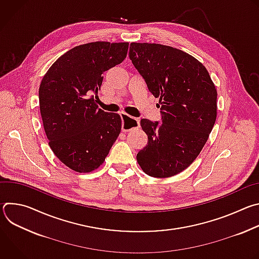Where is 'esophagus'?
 Segmentation results:
<instances>
[{
  "label": "esophagus",
  "mask_w": 259,
  "mask_h": 259,
  "mask_svg": "<svg viewBox=\"0 0 259 259\" xmlns=\"http://www.w3.org/2000/svg\"><path fill=\"white\" fill-rule=\"evenodd\" d=\"M120 116L122 118V131L128 132L134 128H137L139 126V120L136 118H132L128 116L125 113H120Z\"/></svg>",
  "instance_id": "esophagus-1"
}]
</instances>
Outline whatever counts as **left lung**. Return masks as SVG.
<instances>
[{
    "mask_svg": "<svg viewBox=\"0 0 259 259\" xmlns=\"http://www.w3.org/2000/svg\"><path fill=\"white\" fill-rule=\"evenodd\" d=\"M129 57L150 92L159 97L162 123L141 119L147 144L136 156L147 175L166 178L199 156L216 121L217 91L192 55L161 44L131 43Z\"/></svg>",
    "mask_w": 259,
    "mask_h": 259,
    "instance_id": "left-lung-1",
    "label": "left lung"
}]
</instances>
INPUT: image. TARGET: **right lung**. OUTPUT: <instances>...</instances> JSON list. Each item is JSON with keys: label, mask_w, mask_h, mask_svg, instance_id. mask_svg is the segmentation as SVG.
<instances>
[{"label": "right lung", "mask_w": 259, "mask_h": 259, "mask_svg": "<svg viewBox=\"0 0 259 259\" xmlns=\"http://www.w3.org/2000/svg\"><path fill=\"white\" fill-rule=\"evenodd\" d=\"M128 46L127 42L77 46L61 55L42 79L40 112L49 145L73 171L88 173L102 165L121 132L120 115L98 108L94 94L103 72L126 58Z\"/></svg>", "instance_id": "right-lung-1"}]
</instances>
